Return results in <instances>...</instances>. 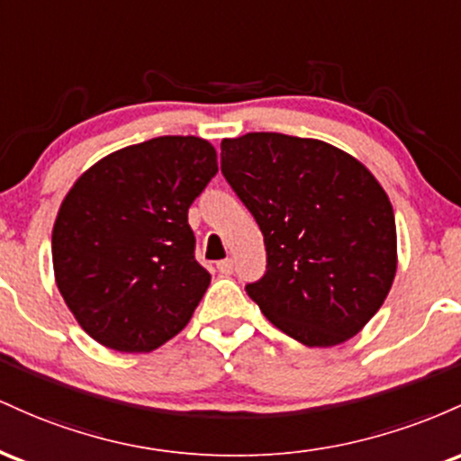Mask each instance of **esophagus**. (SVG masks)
<instances>
[{"label":"esophagus","instance_id":"34e87169","mask_svg":"<svg viewBox=\"0 0 461 461\" xmlns=\"http://www.w3.org/2000/svg\"><path fill=\"white\" fill-rule=\"evenodd\" d=\"M217 272H220L221 276H229V274H232V261H230V258L217 261Z\"/></svg>","mask_w":461,"mask_h":461}]
</instances>
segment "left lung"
Returning a JSON list of instances; mask_svg holds the SVG:
<instances>
[{
    "instance_id": "1",
    "label": "left lung",
    "mask_w": 461,
    "mask_h": 461,
    "mask_svg": "<svg viewBox=\"0 0 461 461\" xmlns=\"http://www.w3.org/2000/svg\"><path fill=\"white\" fill-rule=\"evenodd\" d=\"M221 174L255 215L267 267L246 285L304 346H338L381 309L396 276L390 198L364 163L320 139L248 132L221 141Z\"/></svg>"
}]
</instances>
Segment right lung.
I'll return each mask as SVG.
<instances>
[{
    "instance_id": "add662e5",
    "label": "right lung",
    "mask_w": 461,
    "mask_h": 461,
    "mask_svg": "<svg viewBox=\"0 0 461 461\" xmlns=\"http://www.w3.org/2000/svg\"><path fill=\"white\" fill-rule=\"evenodd\" d=\"M217 174L200 137H157L91 165L51 230L59 292L82 329L119 353H149L187 327L211 283L187 213Z\"/></svg>"
}]
</instances>
